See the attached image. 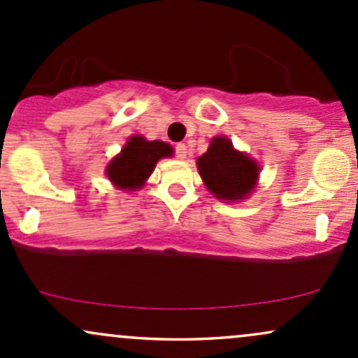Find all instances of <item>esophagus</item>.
I'll return each mask as SVG.
<instances>
[{
    "mask_svg": "<svg viewBox=\"0 0 358 358\" xmlns=\"http://www.w3.org/2000/svg\"><path fill=\"white\" fill-rule=\"evenodd\" d=\"M175 151H176V158H180V159L187 158V146H185V144H176Z\"/></svg>",
    "mask_w": 358,
    "mask_h": 358,
    "instance_id": "1",
    "label": "esophagus"
}]
</instances>
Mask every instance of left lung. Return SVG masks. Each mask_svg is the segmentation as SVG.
<instances>
[{
    "instance_id": "8db88e82",
    "label": "left lung",
    "mask_w": 358,
    "mask_h": 358,
    "mask_svg": "<svg viewBox=\"0 0 358 358\" xmlns=\"http://www.w3.org/2000/svg\"><path fill=\"white\" fill-rule=\"evenodd\" d=\"M197 168L207 190L226 202L248 197L260 175L257 161L234 149L233 143L224 136L210 141L207 152L197 159Z\"/></svg>"
}]
</instances>
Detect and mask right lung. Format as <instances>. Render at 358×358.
Instances as JSON below:
<instances>
[{
    "label": "right lung",
    "instance_id": "obj_1",
    "mask_svg": "<svg viewBox=\"0 0 358 358\" xmlns=\"http://www.w3.org/2000/svg\"><path fill=\"white\" fill-rule=\"evenodd\" d=\"M173 156V148L163 141H146L143 136H132L122 148L120 155L108 163L107 176L120 190L134 192L144 187L156 163Z\"/></svg>",
    "mask_w": 358,
    "mask_h": 358
}]
</instances>
